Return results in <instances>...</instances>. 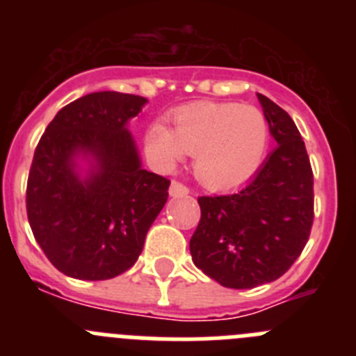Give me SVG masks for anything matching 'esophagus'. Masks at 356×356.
Instances as JSON below:
<instances>
[{"mask_svg":"<svg viewBox=\"0 0 356 356\" xmlns=\"http://www.w3.org/2000/svg\"><path fill=\"white\" fill-rule=\"evenodd\" d=\"M169 194L172 197H185L188 194V188L185 187L180 181H171V187H169Z\"/></svg>","mask_w":356,"mask_h":356,"instance_id":"esophagus-1","label":"esophagus"}]
</instances>
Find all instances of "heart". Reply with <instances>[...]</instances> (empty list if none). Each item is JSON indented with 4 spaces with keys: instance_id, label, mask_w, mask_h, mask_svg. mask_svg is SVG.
<instances>
[{
    "instance_id": "obj_1",
    "label": "heart",
    "mask_w": 356,
    "mask_h": 356,
    "mask_svg": "<svg viewBox=\"0 0 356 356\" xmlns=\"http://www.w3.org/2000/svg\"><path fill=\"white\" fill-rule=\"evenodd\" d=\"M172 130L153 121L144 134L147 155L172 168L185 153L194 155V172L210 188L246 184L266 159L271 130L262 110L234 102H200L171 115Z\"/></svg>"
}]
</instances>
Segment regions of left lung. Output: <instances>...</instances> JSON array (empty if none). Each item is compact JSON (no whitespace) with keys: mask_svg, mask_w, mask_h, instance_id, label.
Returning <instances> with one entry per match:
<instances>
[{"mask_svg":"<svg viewBox=\"0 0 356 356\" xmlns=\"http://www.w3.org/2000/svg\"><path fill=\"white\" fill-rule=\"evenodd\" d=\"M257 97L278 146L237 194L197 197L201 219L188 244L197 269L228 289L278 280L314 221V175L300 130L275 102Z\"/></svg>","mask_w":356,"mask_h":356,"instance_id":"obj_1","label":"left lung"}]
</instances>
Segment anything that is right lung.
<instances>
[{
  "label": "right lung",
  "mask_w": 356,
  "mask_h": 356,
  "mask_svg": "<svg viewBox=\"0 0 356 356\" xmlns=\"http://www.w3.org/2000/svg\"><path fill=\"white\" fill-rule=\"evenodd\" d=\"M147 99L103 90L58 110L37 144L26 187L33 237L76 280L128 271L168 201L171 181L143 169L128 121Z\"/></svg>",
  "instance_id": "1"
}]
</instances>
